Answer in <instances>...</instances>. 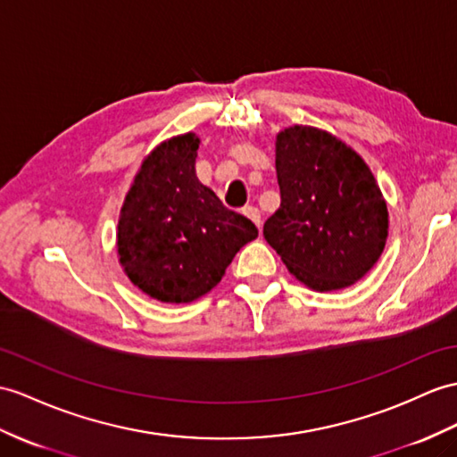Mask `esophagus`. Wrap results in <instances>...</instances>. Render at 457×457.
Segmentation results:
<instances>
[{
	"label": "esophagus",
	"instance_id": "34e87169",
	"mask_svg": "<svg viewBox=\"0 0 457 457\" xmlns=\"http://www.w3.org/2000/svg\"><path fill=\"white\" fill-rule=\"evenodd\" d=\"M242 213L246 215L255 227H258L260 230H262V215H260V209L258 207H253V205H246L242 209Z\"/></svg>",
	"mask_w": 457,
	"mask_h": 457
}]
</instances>
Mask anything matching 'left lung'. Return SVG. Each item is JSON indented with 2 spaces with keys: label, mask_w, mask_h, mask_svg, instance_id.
I'll list each match as a JSON object with an SVG mask.
<instances>
[{
  "label": "left lung",
  "mask_w": 457,
  "mask_h": 457,
  "mask_svg": "<svg viewBox=\"0 0 457 457\" xmlns=\"http://www.w3.org/2000/svg\"><path fill=\"white\" fill-rule=\"evenodd\" d=\"M275 147L281 205L265 220V240L314 291L357 283L387 238V207L369 166L337 137L308 126L281 131Z\"/></svg>",
  "instance_id": "1"
}]
</instances>
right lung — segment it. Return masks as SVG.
<instances>
[{"mask_svg": "<svg viewBox=\"0 0 457 457\" xmlns=\"http://www.w3.org/2000/svg\"><path fill=\"white\" fill-rule=\"evenodd\" d=\"M199 139L172 137L154 149L126 195L118 222L120 263L129 281L161 303H192L225 275L258 228L195 178Z\"/></svg>", "mask_w": 457, "mask_h": 457, "instance_id": "right-lung-1", "label": "right lung"}]
</instances>
